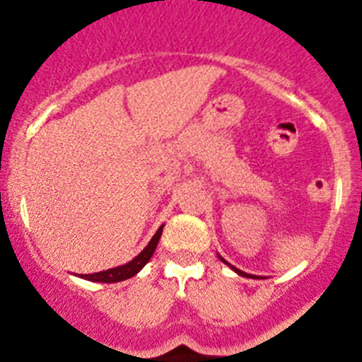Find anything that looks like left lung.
<instances>
[{
    "label": "left lung",
    "mask_w": 362,
    "mask_h": 362,
    "mask_svg": "<svg viewBox=\"0 0 362 362\" xmlns=\"http://www.w3.org/2000/svg\"><path fill=\"white\" fill-rule=\"evenodd\" d=\"M221 259H222V257H221ZM222 262H226V264H228V266H231V264H229V262H228V261H224V259H222ZM231 268H233V269H235V272H236V273H238V275H242V276H247V279H255V275H249V273L242 272V269H236V268H235V266H231Z\"/></svg>",
    "instance_id": "left-lung-1"
}]
</instances>
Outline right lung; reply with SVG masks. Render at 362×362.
Instances as JSON below:
<instances>
[{
	"label": "right lung",
	"instance_id": "right-lung-1",
	"mask_svg": "<svg viewBox=\"0 0 362 362\" xmlns=\"http://www.w3.org/2000/svg\"><path fill=\"white\" fill-rule=\"evenodd\" d=\"M160 235H163V226H160V228L158 229V233L152 236V240L148 242V245L145 247V249L141 250L140 254L133 259V261L127 262V264L117 266V268L107 269V272L90 273V275H80V276L86 280H93V282H103V284H113V282H120V280L131 279V276L136 275V273L140 272V269L144 268L148 261H151L152 254H154L156 247H158V243H159Z\"/></svg>",
	"mask_w": 362,
	"mask_h": 362
}]
</instances>
